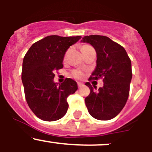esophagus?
I'll list each match as a JSON object with an SVG mask.
<instances>
[{"instance_id":"34e87169","label":"esophagus","mask_w":152,"mask_h":152,"mask_svg":"<svg viewBox=\"0 0 152 152\" xmlns=\"http://www.w3.org/2000/svg\"><path fill=\"white\" fill-rule=\"evenodd\" d=\"M77 85H78V87H79V88H80V87H83L84 84L83 83H81V82H77Z\"/></svg>"}]
</instances>
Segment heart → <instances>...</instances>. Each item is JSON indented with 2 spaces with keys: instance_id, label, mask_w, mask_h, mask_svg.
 I'll use <instances>...</instances> for the list:
<instances>
[{
  "instance_id": "heart-1",
  "label": "heart",
  "mask_w": 152,
  "mask_h": 152,
  "mask_svg": "<svg viewBox=\"0 0 152 152\" xmlns=\"http://www.w3.org/2000/svg\"><path fill=\"white\" fill-rule=\"evenodd\" d=\"M89 47H91V46L89 45H83L82 48V50H83V49H85ZM72 75H73V77L76 78V79H82L84 76V73L80 70H74L73 72H72Z\"/></svg>"
}]
</instances>
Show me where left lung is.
Listing matches in <instances>:
<instances>
[{
    "label": "left lung",
    "instance_id": "left-lung-1",
    "mask_svg": "<svg viewBox=\"0 0 152 152\" xmlns=\"http://www.w3.org/2000/svg\"><path fill=\"white\" fill-rule=\"evenodd\" d=\"M82 42L93 45L97 53V65L88 80L103 79L104 82L99 90L90 82L85 84L90 90L85 104L94 118L110 120L120 113L128 99L132 77L131 60L124 47L106 36H85Z\"/></svg>",
    "mask_w": 152,
    "mask_h": 152
}]
</instances>
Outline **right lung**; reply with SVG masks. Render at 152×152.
<instances>
[{
	"label": "right lung",
	"instance_id": "add662e5",
	"mask_svg": "<svg viewBox=\"0 0 152 152\" xmlns=\"http://www.w3.org/2000/svg\"><path fill=\"white\" fill-rule=\"evenodd\" d=\"M81 36H48L34 42L23 58L22 82L26 100L29 108L39 119L54 121L67 113V98L77 90L74 80L66 78L65 82H53L55 70L63 67L64 56Z\"/></svg>",
	"mask_w": 152,
	"mask_h": 152
}]
</instances>
